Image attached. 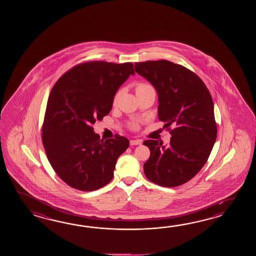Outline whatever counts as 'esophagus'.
<instances>
[{
  "label": "esophagus",
  "instance_id": "34e87169",
  "mask_svg": "<svg viewBox=\"0 0 256 256\" xmlns=\"http://www.w3.org/2000/svg\"><path fill=\"white\" fill-rule=\"evenodd\" d=\"M130 146H139L142 144V140H130Z\"/></svg>",
  "mask_w": 256,
  "mask_h": 256
}]
</instances>
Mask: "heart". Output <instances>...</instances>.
<instances>
[{"mask_svg": "<svg viewBox=\"0 0 256 256\" xmlns=\"http://www.w3.org/2000/svg\"><path fill=\"white\" fill-rule=\"evenodd\" d=\"M152 86L151 85H149V84H147V83H139V84H137V86H136V92H140V90H147V88H151ZM122 90H118L116 94L114 95V100H112V104L114 105H116V104H118V100H119V98H120V95H122ZM130 127L132 128V129H138V124L137 122H134V124H130Z\"/></svg>", "mask_w": 256, "mask_h": 256, "instance_id": "obj_1", "label": "heart"}]
</instances>
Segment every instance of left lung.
Instances as JSON below:
<instances>
[{
    "mask_svg": "<svg viewBox=\"0 0 256 256\" xmlns=\"http://www.w3.org/2000/svg\"><path fill=\"white\" fill-rule=\"evenodd\" d=\"M134 70L156 90L158 119L171 134L168 146L144 142L151 152L144 174L166 188L183 185L206 164L217 138L212 95L194 72L168 60L137 62Z\"/></svg>",
    "mask_w": 256,
    "mask_h": 256,
    "instance_id": "8db88e82",
    "label": "left lung"
}]
</instances>
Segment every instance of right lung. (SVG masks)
Here are the masks:
<instances>
[{"instance_id":"obj_1","label":"right lung","mask_w":256,"mask_h":256,"mask_svg":"<svg viewBox=\"0 0 256 256\" xmlns=\"http://www.w3.org/2000/svg\"><path fill=\"white\" fill-rule=\"evenodd\" d=\"M130 75H134L130 62L90 61L66 71L52 88L42 141L54 172L71 188L96 190L112 180L129 140L116 134L104 141L92 124L109 114L116 92Z\"/></svg>"}]
</instances>
